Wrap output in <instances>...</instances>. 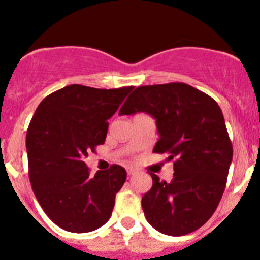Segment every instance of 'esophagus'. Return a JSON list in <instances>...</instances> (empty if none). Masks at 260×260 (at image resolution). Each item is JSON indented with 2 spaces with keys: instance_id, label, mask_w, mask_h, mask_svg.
Segmentation results:
<instances>
[{
  "instance_id": "34e87169",
  "label": "esophagus",
  "mask_w": 260,
  "mask_h": 260,
  "mask_svg": "<svg viewBox=\"0 0 260 260\" xmlns=\"http://www.w3.org/2000/svg\"><path fill=\"white\" fill-rule=\"evenodd\" d=\"M126 172H127L128 176H134V174L137 173V171H135L134 168H127V171H126Z\"/></svg>"
}]
</instances>
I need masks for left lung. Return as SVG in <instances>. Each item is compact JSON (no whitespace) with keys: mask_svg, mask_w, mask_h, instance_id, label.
Segmentation results:
<instances>
[{"mask_svg":"<svg viewBox=\"0 0 260 260\" xmlns=\"http://www.w3.org/2000/svg\"><path fill=\"white\" fill-rule=\"evenodd\" d=\"M148 113L160 135L153 152L173 160V180L152 177L142 198L147 221L168 236H185L208 221L224 194L233 147L211 96L186 83L137 87L119 114Z\"/></svg>","mask_w":260,"mask_h":260,"instance_id":"1","label":"left lung"}]
</instances>
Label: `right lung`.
<instances>
[{
  "instance_id": "1",
  "label": "right lung",
  "mask_w": 260,
  "mask_h": 260,
  "mask_svg": "<svg viewBox=\"0 0 260 260\" xmlns=\"http://www.w3.org/2000/svg\"><path fill=\"white\" fill-rule=\"evenodd\" d=\"M133 88L70 84L39 104L26 137L28 176L41 208L59 228L87 233L109 220L125 168L113 164L91 177L83 160L104 144L108 119Z\"/></svg>"
}]
</instances>
